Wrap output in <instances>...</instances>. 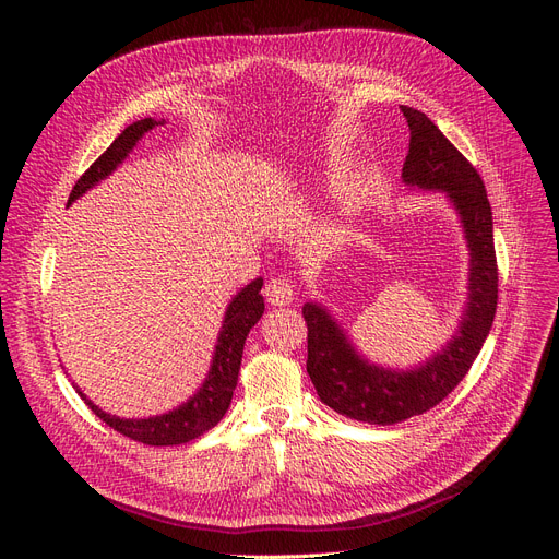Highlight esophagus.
<instances>
[{"label": "esophagus", "instance_id": "esophagus-1", "mask_svg": "<svg viewBox=\"0 0 559 559\" xmlns=\"http://www.w3.org/2000/svg\"><path fill=\"white\" fill-rule=\"evenodd\" d=\"M263 294H265L270 306H280L282 308V306H289V302L294 300V286L289 284V280L275 277V280H270L265 284Z\"/></svg>", "mask_w": 559, "mask_h": 559}]
</instances>
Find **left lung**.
Returning <instances> with one entry per match:
<instances>
[{
	"mask_svg": "<svg viewBox=\"0 0 559 559\" xmlns=\"http://www.w3.org/2000/svg\"><path fill=\"white\" fill-rule=\"evenodd\" d=\"M401 111L411 128L403 183L443 191L464 226L471 273L460 329L421 366L392 370L364 359L324 306H302L308 324V376L319 399L349 419L382 427L431 411L464 380L492 329L499 292L492 207L480 175L427 114L413 107H401Z\"/></svg>",
	"mask_w": 559,
	"mask_h": 559,
	"instance_id": "obj_1",
	"label": "left lung"
}]
</instances>
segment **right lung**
Listing matches in <instances>:
<instances>
[{
  "label": "right lung",
  "mask_w": 559,
  "mask_h": 559,
  "mask_svg": "<svg viewBox=\"0 0 559 559\" xmlns=\"http://www.w3.org/2000/svg\"><path fill=\"white\" fill-rule=\"evenodd\" d=\"M158 123L163 121L142 118V121H134L118 134L105 154L99 156L74 183V189L70 193V205L88 189H93V186L107 179L116 167L128 158L134 144L142 140V134L148 132L151 128H156ZM261 286H263V280L257 277L228 302L222 331H218V337H216L210 373L205 382L200 384L198 392L189 401L181 403L179 408L156 417H146V419H126L97 408V405L91 399H86V394H83L81 389H76L79 396L86 401L88 408L103 419L105 425L144 445H181L210 431L212 427L218 425V421H222V417L230 408V399L235 392V384H238V373L242 364L245 341L251 326L257 324L265 310Z\"/></svg>",
  "instance_id": "right-lung-1"
}]
</instances>
